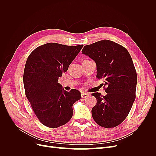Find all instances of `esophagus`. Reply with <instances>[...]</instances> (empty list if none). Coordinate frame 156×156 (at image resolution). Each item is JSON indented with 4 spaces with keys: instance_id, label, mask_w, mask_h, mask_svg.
<instances>
[{
    "instance_id": "obj_1",
    "label": "esophagus",
    "mask_w": 156,
    "mask_h": 156,
    "mask_svg": "<svg viewBox=\"0 0 156 156\" xmlns=\"http://www.w3.org/2000/svg\"><path fill=\"white\" fill-rule=\"evenodd\" d=\"M88 96H89V94L88 93H86V92H82L81 93V97H82V98H87Z\"/></svg>"
}]
</instances>
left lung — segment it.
Instances as JSON below:
<instances>
[{
	"instance_id": "left-lung-1",
	"label": "left lung",
	"mask_w": 156,
	"mask_h": 156,
	"mask_svg": "<svg viewBox=\"0 0 156 156\" xmlns=\"http://www.w3.org/2000/svg\"><path fill=\"white\" fill-rule=\"evenodd\" d=\"M82 53L96 64L98 79H104L107 95H92L97 103L92 115L101 127L111 128L120 124L128 115L135 100L137 76L127 50L115 42L103 40L85 45Z\"/></svg>"
}]
</instances>
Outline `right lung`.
<instances>
[{"label": "right lung", "instance_id": "add662e5", "mask_svg": "<svg viewBox=\"0 0 156 156\" xmlns=\"http://www.w3.org/2000/svg\"><path fill=\"white\" fill-rule=\"evenodd\" d=\"M83 47L45 44L36 48L27 60L23 73L25 95L37 119L47 127L56 128L66 124L73 116V103L81 99L79 90L65 91L58 80Z\"/></svg>", "mask_w": 156, "mask_h": 156}]
</instances>
